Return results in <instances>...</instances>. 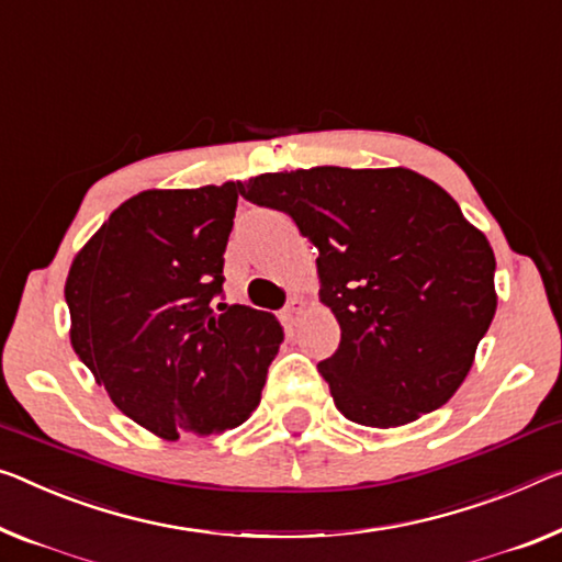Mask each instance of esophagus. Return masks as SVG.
<instances>
[{"label":"esophagus","mask_w":562,"mask_h":562,"mask_svg":"<svg viewBox=\"0 0 562 562\" xmlns=\"http://www.w3.org/2000/svg\"><path fill=\"white\" fill-rule=\"evenodd\" d=\"M301 308H304V301H301V299H291L289 304H286V308H283V322L296 324Z\"/></svg>","instance_id":"obj_1"}]
</instances>
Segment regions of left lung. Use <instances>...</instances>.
I'll list each match as a JSON object with an SVG mask.
<instances>
[{"instance_id":"left-lung-1","label":"left lung","mask_w":562,"mask_h":562,"mask_svg":"<svg viewBox=\"0 0 562 562\" xmlns=\"http://www.w3.org/2000/svg\"><path fill=\"white\" fill-rule=\"evenodd\" d=\"M246 201L316 246L341 341L318 364L344 417L400 427L460 390L495 316V254L454 198L407 168L263 172Z\"/></svg>"}]
</instances>
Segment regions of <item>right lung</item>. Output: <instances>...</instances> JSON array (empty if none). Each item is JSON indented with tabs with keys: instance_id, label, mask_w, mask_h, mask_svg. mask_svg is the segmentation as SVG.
<instances>
[{
	"instance_id": "right-lung-1",
	"label": "right lung",
	"mask_w": 562,
	"mask_h": 562,
	"mask_svg": "<svg viewBox=\"0 0 562 562\" xmlns=\"http://www.w3.org/2000/svg\"><path fill=\"white\" fill-rule=\"evenodd\" d=\"M240 183L145 191L72 261V347L137 425L162 439L221 435L261 402L283 329L223 299V254Z\"/></svg>"
}]
</instances>
